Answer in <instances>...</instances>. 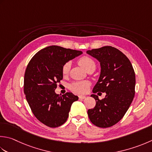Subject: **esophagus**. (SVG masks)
Here are the masks:
<instances>
[{
    "label": "esophagus",
    "mask_w": 152,
    "mask_h": 152,
    "mask_svg": "<svg viewBox=\"0 0 152 152\" xmlns=\"http://www.w3.org/2000/svg\"><path fill=\"white\" fill-rule=\"evenodd\" d=\"M86 96H84V95H80V96H78L79 99H84V98H86Z\"/></svg>",
    "instance_id": "34e87169"
}]
</instances>
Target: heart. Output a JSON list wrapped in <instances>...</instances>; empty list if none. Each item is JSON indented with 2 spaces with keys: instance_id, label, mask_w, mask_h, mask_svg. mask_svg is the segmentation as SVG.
Listing matches in <instances>:
<instances>
[{
  "instance_id": "heart-1",
  "label": "heart",
  "mask_w": 152,
  "mask_h": 152,
  "mask_svg": "<svg viewBox=\"0 0 152 152\" xmlns=\"http://www.w3.org/2000/svg\"><path fill=\"white\" fill-rule=\"evenodd\" d=\"M78 64L85 70L88 69L89 67L95 66V62L92 59L88 56H82L78 60ZM70 67V62H66L62 67V74L63 76H66L69 72ZM89 82L88 81H77L72 83L70 85V90L77 94H84L87 91L89 87Z\"/></svg>"
}]
</instances>
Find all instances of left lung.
Segmentation results:
<instances>
[{
    "label": "left lung",
    "mask_w": 152,
    "mask_h": 152,
    "mask_svg": "<svg viewBox=\"0 0 152 152\" xmlns=\"http://www.w3.org/2000/svg\"><path fill=\"white\" fill-rule=\"evenodd\" d=\"M86 53L100 62V76L93 93H106L102 99L91 95L96 104L88 111L89 118L98 127L112 126L124 117L134 97V70L126 56L115 47L105 46Z\"/></svg>",
    "instance_id": "left-lung-1"
}]
</instances>
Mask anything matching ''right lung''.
<instances>
[{"label":"right lung","instance_id":"right-lung-1","mask_svg":"<svg viewBox=\"0 0 152 152\" xmlns=\"http://www.w3.org/2000/svg\"><path fill=\"white\" fill-rule=\"evenodd\" d=\"M82 53L80 50L52 45L40 50L26 69L23 91L31 111L49 127L61 126L66 121L71 105L78 97L70 92L56 94L57 84L63 78V65Z\"/></svg>","mask_w":152,"mask_h":152}]
</instances>
